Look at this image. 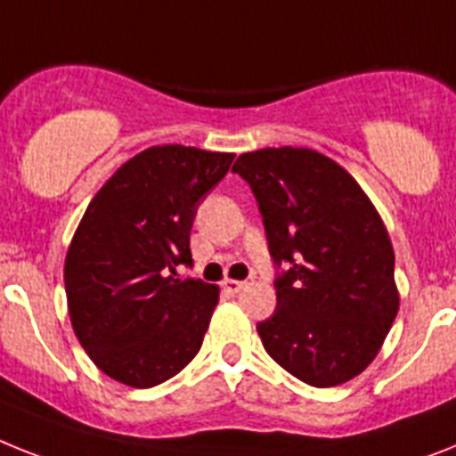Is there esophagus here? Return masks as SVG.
Here are the masks:
<instances>
[{"label":"esophagus","instance_id":"esophagus-1","mask_svg":"<svg viewBox=\"0 0 456 456\" xmlns=\"http://www.w3.org/2000/svg\"><path fill=\"white\" fill-rule=\"evenodd\" d=\"M244 287H247V281H240V280H225L224 281V289L228 293H240Z\"/></svg>","mask_w":456,"mask_h":456}]
</instances>
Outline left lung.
Returning a JSON list of instances; mask_svg holds the SVG:
<instances>
[{"mask_svg": "<svg viewBox=\"0 0 456 456\" xmlns=\"http://www.w3.org/2000/svg\"><path fill=\"white\" fill-rule=\"evenodd\" d=\"M277 268V310L256 326L293 378L336 387L378 356L398 312L394 247L363 188L312 149L242 153Z\"/></svg>", "mask_w": 456, "mask_h": 456, "instance_id": "1", "label": "left lung"}]
</instances>
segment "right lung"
I'll return each instance as SVG.
<instances>
[{
    "instance_id": "right-lung-1",
    "label": "right lung",
    "mask_w": 456,
    "mask_h": 456,
    "mask_svg": "<svg viewBox=\"0 0 456 456\" xmlns=\"http://www.w3.org/2000/svg\"><path fill=\"white\" fill-rule=\"evenodd\" d=\"M232 158L151 146L90 200L65 258L67 305L81 347L116 382L149 389L200 352L219 287L179 280L176 265L193 263L195 212Z\"/></svg>"
}]
</instances>
